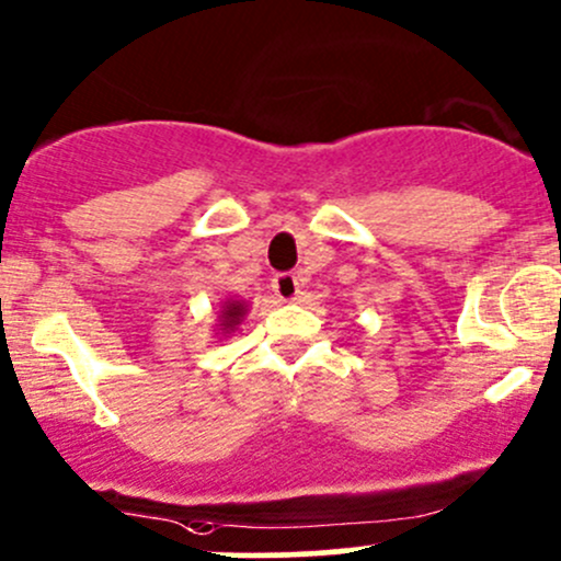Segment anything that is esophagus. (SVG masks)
Wrapping results in <instances>:
<instances>
[{"label": "esophagus", "mask_w": 561, "mask_h": 561, "mask_svg": "<svg viewBox=\"0 0 561 561\" xmlns=\"http://www.w3.org/2000/svg\"><path fill=\"white\" fill-rule=\"evenodd\" d=\"M271 287H274L276 298L295 300V298H298V290H300V279L293 274V271H282V274L274 276Z\"/></svg>", "instance_id": "esophagus-1"}]
</instances>
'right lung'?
I'll list each match as a JSON object with an SVG mask.
<instances>
[{
	"mask_svg": "<svg viewBox=\"0 0 561 561\" xmlns=\"http://www.w3.org/2000/svg\"><path fill=\"white\" fill-rule=\"evenodd\" d=\"M226 309H229V311H226V319H229V324H233V322H239V317H242V306H239V304H231V306H226Z\"/></svg>",
	"mask_w": 561,
	"mask_h": 561,
	"instance_id": "right-lung-1",
	"label": "right lung"
}]
</instances>
